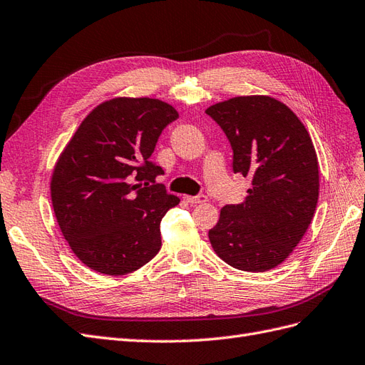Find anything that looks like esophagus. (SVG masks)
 Returning a JSON list of instances; mask_svg holds the SVG:
<instances>
[{
  "instance_id": "1",
  "label": "esophagus",
  "mask_w": 365,
  "mask_h": 365,
  "mask_svg": "<svg viewBox=\"0 0 365 365\" xmlns=\"http://www.w3.org/2000/svg\"><path fill=\"white\" fill-rule=\"evenodd\" d=\"M185 199H186V202L191 203V205H200V203H206V202H207V197H206V195H203V194H200V195H195V197H192V195H186Z\"/></svg>"
}]
</instances>
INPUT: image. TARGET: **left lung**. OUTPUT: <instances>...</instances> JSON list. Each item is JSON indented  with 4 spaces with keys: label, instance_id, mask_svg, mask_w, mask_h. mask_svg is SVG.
<instances>
[{
    "label": "left lung",
    "instance_id": "8db88e82",
    "mask_svg": "<svg viewBox=\"0 0 365 365\" xmlns=\"http://www.w3.org/2000/svg\"><path fill=\"white\" fill-rule=\"evenodd\" d=\"M231 142L232 168L251 180L246 199L222 207L210 242L247 272L281 264L306 234L319 195L318 158L297 114L275 98L237 96L206 108Z\"/></svg>",
    "mask_w": 365,
    "mask_h": 365
}]
</instances>
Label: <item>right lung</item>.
I'll return each instance as SVG.
<instances>
[{
  "label": "right lung",
  "instance_id": "add662e5",
  "mask_svg": "<svg viewBox=\"0 0 365 365\" xmlns=\"http://www.w3.org/2000/svg\"><path fill=\"white\" fill-rule=\"evenodd\" d=\"M177 118L160 99L113 98L88 113L61 153L51 205L62 235L87 267L131 274L160 251V222L180 199L155 183L163 170L150 158Z\"/></svg>",
  "mask_w": 365,
  "mask_h": 365
}]
</instances>
